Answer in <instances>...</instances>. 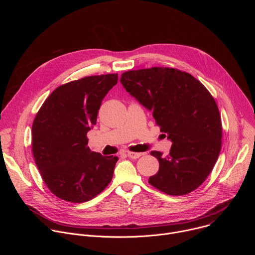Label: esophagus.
<instances>
[{
    "mask_svg": "<svg viewBox=\"0 0 255 255\" xmlns=\"http://www.w3.org/2000/svg\"><path fill=\"white\" fill-rule=\"evenodd\" d=\"M127 155H128L130 158H132V159H136V158H139V157L142 155V153H137V152L128 151V152H127Z\"/></svg>",
    "mask_w": 255,
    "mask_h": 255,
    "instance_id": "34e87169",
    "label": "esophagus"
}]
</instances>
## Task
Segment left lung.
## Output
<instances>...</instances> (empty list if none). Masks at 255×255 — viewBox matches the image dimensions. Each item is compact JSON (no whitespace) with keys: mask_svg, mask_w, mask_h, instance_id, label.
I'll use <instances>...</instances> for the list:
<instances>
[{"mask_svg":"<svg viewBox=\"0 0 255 255\" xmlns=\"http://www.w3.org/2000/svg\"><path fill=\"white\" fill-rule=\"evenodd\" d=\"M123 88L152 115L172 142L169 154L151 151L159 162L149 184L159 191L183 196L200 187L221 150L222 124L208 90L188 72L168 67L129 70Z\"/></svg>","mask_w":255,"mask_h":255,"instance_id":"8db88e82","label":"left lung"}]
</instances>
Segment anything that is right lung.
<instances>
[{"instance_id":"1","label":"right lung","mask_w":255,"mask_h":255,"mask_svg":"<svg viewBox=\"0 0 255 255\" xmlns=\"http://www.w3.org/2000/svg\"><path fill=\"white\" fill-rule=\"evenodd\" d=\"M118 75L70 82L55 89L32 125V151L44 183L59 199L84 203L112 180L117 156L91 151L87 133L97 123L102 101Z\"/></svg>"}]
</instances>
